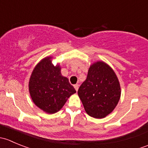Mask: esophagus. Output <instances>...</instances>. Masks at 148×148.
Returning a JSON list of instances; mask_svg holds the SVG:
<instances>
[{"instance_id": "1", "label": "esophagus", "mask_w": 148, "mask_h": 148, "mask_svg": "<svg viewBox=\"0 0 148 148\" xmlns=\"http://www.w3.org/2000/svg\"><path fill=\"white\" fill-rule=\"evenodd\" d=\"M74 88H75L76 91L78 90V89H79V84H74Z\"/></svg>"}]
</instances>
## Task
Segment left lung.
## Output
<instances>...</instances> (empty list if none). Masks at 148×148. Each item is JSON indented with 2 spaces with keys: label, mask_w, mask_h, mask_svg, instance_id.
I'll list each match as a JSON object with an SVG mask.
<instances>
[{
  "label": "left lung",
  "mask_w": 148,
  "mask_h": 148,
  "mask_svg": "<svg viewBox=\"0 0 148 148\" xmlns=\"http://www.w3.org/2000/svg\"><path fill=\"white\" fill-rule=\"evenodd\" d=\"M78 95L89 116L104 118L112 112L120 101V82L110 66L97 61L89 66L87 77L79 88Z\"/></svg>",
  "instance_id": "obj_1"
}]
</instances>
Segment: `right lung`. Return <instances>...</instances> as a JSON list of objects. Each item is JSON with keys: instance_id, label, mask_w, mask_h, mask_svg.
<instances>
[{"instance_id": "obj_1", "label": "right lung", "mask_w": 148, "mask_h": 148, "mask_svg": "<svg viewBox=\"0 0 148 148\" xmlns=\"http://www.w3.org/2000/svg\"><path fill=\"white\" fill-rule=\"evenodd\" d=\"M46 56L34 67L28 82L30 96L34 104L47 114L59 112L71 95L76 93L68 78L62 75L59 64H52Z\"/></svg>"}]
</instances>
